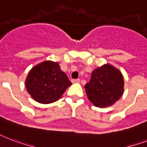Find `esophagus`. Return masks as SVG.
I'll return each mask as SVG.
<instances>
[{
    "label": "esophagus",
    "instance_id": "esophagus-1",
    "mask_svg": "<svg viewBox=\"0 0 147 147\" xmlns=\"http://www.w3.org/2000/svg\"><path fill=\"white\" fill-rule=\"evenodd\" d=\"M71 82H72V83H78V82H80V79H79V78H77V79H72Z\"/></svg>",
    "mask_w": 147,
    "mask_h": 147
}]
</instances>
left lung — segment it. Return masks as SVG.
<instances>
[{
  "instance_id": "obj_1",
  "label": "left lung",
  "mask_w": 147,
  "mask_h": 147,
  "mask_svg": "<svg viewBox=\"0 0 147 147\" xmlns=\"http://www.w3.org/2000/svg\"><path fill=\"white\" fill-rule=\"evenodd\" d=\"M85 88L88 98L95 106L106 108L113 106L124 92L123 74L113 65L105 64L92 71Z\"/></svg>"
}]
</instances>
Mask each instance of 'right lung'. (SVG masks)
<instances>
[{
	"mask_svg": "<svg viewBox=\"0 0 147 147\" xmlns=\"http://www.w3.org/2000/svg\"><path fill=\"white\" fill-rule=\"evenodd\" d=\"M71 85L59 64L52 61H42L34 66L25 80L27 92L34 100L42 104L59 100Z\"/></svg>",
	"mask_w": 147,
	"mask_h": 147,
	"instance_id": "add662e5",
	"label": "right lung"
}]
</instances>
